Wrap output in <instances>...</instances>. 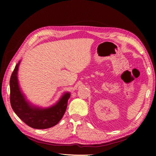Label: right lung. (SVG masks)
I'll return each mask as SVG.
<instances>
[{"instance_id": "right-lung-1", "label": "right lung", "mask_w": 156, "mask_h": 156, "mask_svg": "<svg viewBox=\"0 0 156 156\" xmlns=\"http://www.w3.org/2000/svg\"><path fill=\"white\" fill-rule=\"evenodd\" d=\"M21 60L16 66L10 81V103L12 109L20 119L34 129L50 128L57 124L66 110L71 94L64 92L58 101L48 107L33 105L27 100L19 84L18 70Z\"/></svg>"}]
</instances>
